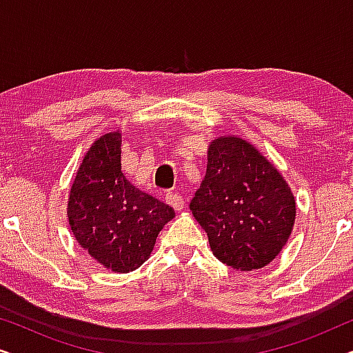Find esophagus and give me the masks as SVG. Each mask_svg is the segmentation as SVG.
<instances>
[{
  "instance_id": "34e87169",
  "label": "esophagus",
  "mask_w": 353,
  "mask_h": 353,
  "mask_svg": "<svg viewBox=\"0 0 353 353\" xmlns=\"http://www.w3.org/2000/svg\"><path fill=\"white\" fill-rule=\"evenodd\" d=\"M165 202L168 205H172L175 210H181L183 205H185V199H183L178 192H167Z\"/></svg>"
}]
</instances>
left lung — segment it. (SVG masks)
Masks as SVG:
<instances>
[{
	"label": "left lung",
	"mask_w": 353,
	"mask_h": 353,
	"mask_svg": "<svg viewBox=\"0 0 353 353\" xmlns=\"http://www.w3.org/2000/svg\"><path fill=\"white\" fill-rule=\"evenodd\" d=\"M190 209L220 262L241 272L268 265L296 220L291 188L245 139L220 137L207 152L204 181Z\"/></svg>",
	"instance_id": "obj_1"
}]
</instances>
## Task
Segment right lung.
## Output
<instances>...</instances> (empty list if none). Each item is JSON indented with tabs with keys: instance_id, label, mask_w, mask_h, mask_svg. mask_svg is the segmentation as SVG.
Instances as JSON below:
<instances>
[{
	"instance_id": "add662e5",
	"label": "right lung",
	"mask_w": 353,
	"mask_h": 353,
	"mask_svg": "<svg viewBox=\"0 0 353 353\" xmlns=\"http://www.w3.org/2000/svg\"><path fill=\"white\" fill-rule=\"evenodd\" d=\"M122 133L91 144L72 183L67 216L79 244L103 267L128 273L146 262L175 210L134 188L122 173Z\"/></svg>"
}]
</instances>
